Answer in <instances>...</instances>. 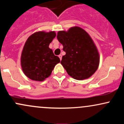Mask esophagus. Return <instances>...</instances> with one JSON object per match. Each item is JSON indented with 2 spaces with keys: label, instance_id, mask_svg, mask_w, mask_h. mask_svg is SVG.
Wrapping results in <instances>:
<instances>
[{
  "label": "esophagus",
  "instance_id": "obj_1",
  "mask_svg": "<svg viewBox=\"0 0 124 124\" xmlns=\"http://www.w3.org/2000/svg\"><path fill=\"white\" fill-rule=\"evenodd\" d=\"M59 59H60V60H62V55H59Z\"/></svg>",
  "mask_w": 124,
  "mask_h": 124
}]
</instances>
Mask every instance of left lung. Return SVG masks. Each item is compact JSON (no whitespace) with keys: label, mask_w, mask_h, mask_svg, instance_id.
I'll return each instance as SVG.
<instances>
[{"label":"left lung","mask_w":124,"mask_h":124,"mask_svg":"<svg viewBox=\"0 0 124 124\" xmlns=\"http://www.w3.org/2000/svg\"><path fill=\"white\" fill-rule=\"evenodd\" d=\"M57 38L66 52L61 63L68 74L77 80L91 77L98 68L100 55L89 34L74 26L68 31H59Z\"/></svg>","instance_id":"8db88e82"}]
</instances>
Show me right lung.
<instances>
[{
    "label": "right lung",
    "mask_w": 124,
    "mask_h": 124,
    "mask_svg": "<svg viewBox=\"0 0 124 124\" xmlns=\"http://www.w3.org/2000/svg\"><path fill=\"white\" fill-rule=\"evenodd\" d=\"M54 31L35 32L28 38L21 54V66L24 75L31 79L43 81L51 75L60 62L58 56L49 47L55 38Z\"/></svg>",
    "instance_id": "right-lung-1"
}]
</instances>
